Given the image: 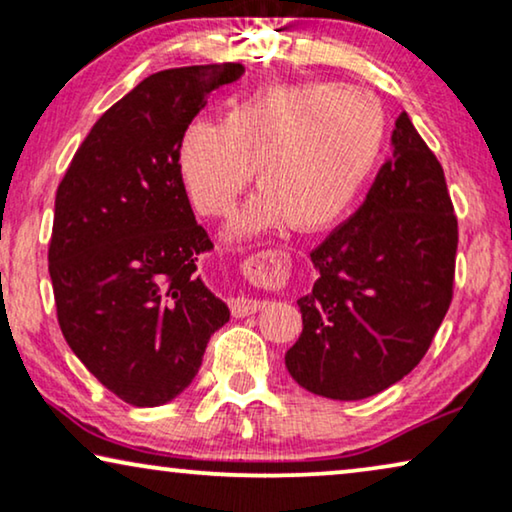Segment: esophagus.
I'll use <instances>...</instances> for the list:
<instances>
[{"label":"esophagus","mask_w":512,"mask_h":512,"mask_svg":"<svg viewBox=\"0 0 512 512\" xmlns=\"http://www.w3.org/2000/svg\"><path fill=\"white\" fill-rule=\"evenodd\" d=\"M265 305V300H256L249 296H237L230 300V310H233L235 317H247V314H254Z\"/></svg>","instance_id":"esophagus-1"}]
</instances>
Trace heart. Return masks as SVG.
<instances>
[{
	"instance_id": "1",
	"label": "heart",
	"mask_w": 512,
	"mask_h": 512,
	"mask_svg": "<svg viewBox=\"0 0 512 512\" xmlns=\"http://www.w3.org/2000/svg\"><path fill=\"white\" fill-rule=\"evenodd\" d=\"M387 116L373 93L338 83H275L223 114L193 121L177 144V172L202 216H223L254 179L261 191L226 228L247 240L289 223L331 228L380 160Z\"/></svg>"
}]
</instances>
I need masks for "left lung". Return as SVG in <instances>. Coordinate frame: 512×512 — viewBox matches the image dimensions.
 Segmentation results:
<instances>
[{"label": "left lung", "mask_w": 512, "mask_h": 512, "mask_svg": "<svg viewBox=\"0 0 512 512\" xmlns=\"http://www.w3.org/2000/svg\"><path fill=\"white\" fill-rule=\"evenodd\" d=\"M457 219L445 174L405 111L391 156L352 219L310 254L312 291L286 370L333 401H361L422 361L452 300Z\"/></svg>", "instance_id": "left-lung-1"}]
</instances>
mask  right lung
<instances>
[{
    "instance_id": "1",
    "label": "right lung",
    "mask_w": 512,
    "mask_h": 512,
    "mask_svg": "<svg viewBox=\"0 0 512 512\" xmlns=\"http://www.w3.org/2000/svg\"><path fill=\"white\" fill-rule=\"evenodd\" d=\"M240 62L165 69L104 111L55 193L48 272L67 345L135 408L198 375L228 305L198 275L212 249L181 184L177 144Z\"/></svg>"
}]
</instances>
